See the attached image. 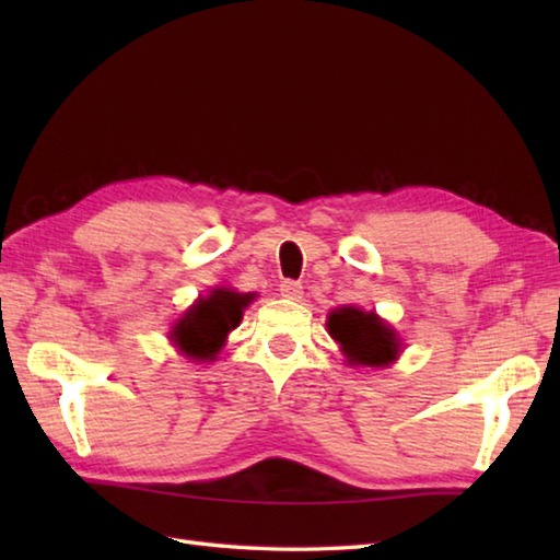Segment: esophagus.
Returning a JSON list of instances; mask_svg holds the SVG:
<instances>
[{
  "instance_id": "obj_1",
  "label": "esophagus",
  "mask_w": 560,
  "mask_h": 560,
  "mask_svg": "<svg viewBox=\"0 0 560 560\" xmlns=\"http://www.w3.org/2000/svg\"><path fill=\"white\" fill-rule=\"evenodd\" d=\"M279 291H281L283 299H289V301L303 299V283H301V281H293V279L281 281V283H279Z\"/></svg>"
}]
</instances>
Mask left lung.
Segmentation results:
<instances>
[{
    "mask_svg": "<svg viewBox=\"0 0 560 560\" xmlns=\"http://www.w3.org/2000/svg\"><path fill=\"white\" fill-rule=\"evenodd\" d=\"M327 327L353 365H387L397 359L399 341L395 331L380 323L373 313L339 307L329 313Z\"/></svg>",
    "mask_w": 560,
    "mask_h": 560,
    "instance_id": "8db88e82",
    "label": "left lung"
}]
</instances>
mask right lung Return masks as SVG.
I'll return each mask as SVG.
<instances>
[{
	"mask_svg": "<svg viewBox=\"0 0 560 560\" xmlns=\"http://www.w3.org/2000/svg\"><path fill=\"white\" fill-rule=\"evenodd\" d=\"M253 301L249 293H235L229 289L211 291L207 299H199L185 317L173 327V341L189 359L211 361L221 351L225 335L237 327L243 307Z\"/></svg>",
	"mask_w": 560,
	"mask_h": 560,
	"instance_id": "1",
	"label": "right lung"
}]
</instances>
